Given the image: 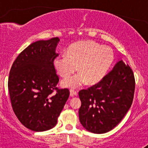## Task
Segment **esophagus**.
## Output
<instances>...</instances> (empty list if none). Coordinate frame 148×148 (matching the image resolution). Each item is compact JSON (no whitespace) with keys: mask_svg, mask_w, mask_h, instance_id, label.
I'll list each match as a JSON object with an SVG mask.
<instances>
[{"mask_svg":"<svg viewBox=\"0 0 148 148\" xmlns=\"http://www.w3.org/2000/svg\"><path fill=\"white\" fill-rule=\"evenodd\" d=\"M78 95V93L77 92H76L74 90H70V96L73 97V96H77Z\"/></svg>","mask_w":148,"mask_h":148,"instance_id":"34e87169","label":"esophagus"}]
</instances>
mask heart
I'll list each match as a JSON object with an SVG mask.
<instances>
[{
  "instance_id": "1",
  "label": "heart",
  "mask_w": 148,
  "mask_h": 148,
  "mask_svg": "<svg viewBox=\"0 0 148 148\" xmlns=\"http://www.w3.org/2000/svg\"><path fill=\"white\" fill-rule=\"evenodd\" d=\"M114 60V53L110 47L101 46L93 41H81L68 47L66 54L53 59V66L62 77H68L77 70L80 72L64 79L62 86L78 88L86 84L100 81Z\"/></svg>"
}]
</instances>
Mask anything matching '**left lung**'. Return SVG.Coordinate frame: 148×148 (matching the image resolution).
<instances>
[{"instance_id": "1", "label": "left lung", "mask_w": 148, "mask_h": 148, "mask_svg": "<svg viewBox=\"0 0 148 148\" xmlns=\"http://www.w3.org/2000/svg\"><path fill=\"white\" fill-rule=\"evenodd\" d=\"M135 90L132 69L120 60L98 84L79 92L80 123L88 132L104 134L113 130L132 106Z\"/></svg>"}]
</instances>
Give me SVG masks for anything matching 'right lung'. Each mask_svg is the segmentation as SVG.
<instances>
[{
  "mask_svg": "<svg viewBox=\"0 0 148 148\" xmlns=\"http://www.w3.org/2000/svg\"><path fill=\"white\" fill-rule=\"evenodd\" d=\"M58 37L33 42L13 62L8 79L12 106L23 125L34 132L49 130L69 96L68 89H58V76L53 59ZM56 90V94L53 93Z\"/></svg>",
  "mask_w": 148,
  "mask_h": 148,
  "instance_id": "1",
  "label": "right lung"
}]
</instances>
